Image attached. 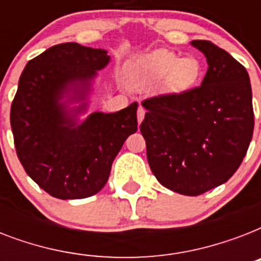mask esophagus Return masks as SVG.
Returning <instances> with one entry per match:
<instances>
[{
    "instance_id": "esophagus-1",
    "label": "esophagus",
    "mask_w": 261,
    "mask_h": 261,
    "mask_svg": "<svg viewBox=\"0 0 261 261\" xmlns=\"http://www.w3.org/2000/svg\"><path fill=\"white\" fill-rule=\"evenodd\" d=\"M145 112H146V111H145V108H143L142 106H139L138 107V111H137V118H138V123H139V124L142 123L143 118H145Z\"/></svg>"
}]
</instances>
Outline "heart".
Returning <instances> with one entry per match:
<instances>
[{"instance_id":"b5f03b06","label":"heart","mask_w":261,"mask_h":261,"mask_svg":"<svg viewBox=\"0 0 261 261\" xmlns=\"http://www.w3.org/2000/svg\"><path fill=\"white\" fill-rule=\"evenodd\" d=\"M131 83L137 88H150L163 83L167 93H186L202 79V63L194 57L182 58L176 53L159 50L135 58L128 69Z\"/></svg>"}]
</instances>
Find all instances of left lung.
<instances>
[{"instance_id": "obj_1", "label": "left lung", "mask_w": 261, "mask_h": 261, "mask_svg": "<svg viewBox=\"0 0 261 261\" xmlns=\"http://www.w3.org/2000/svg\"><path fill=\"white\" fill-rule=\"evenodd\" d=\"M207 59L200 87L143 100L147 163L168 190L196 196L226 182L247 154L255 115L247 69L208 40H192Z\"/></svg>"}]
</instances>
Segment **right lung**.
Wrapping results in <instances>:
<instances>
[{
	"mask_svg": "<svg viewBox=\"0 0 261 261\" xmlns=\"http://www.w3.org/2000/svg\"><path fill=\"white\" fill-rule=\"evenodd\" d=\"M108 62L106 50L62 43L31 59L20 75L10 108L16 153L27 174L54 198L97 194L124 141L138 128V102L79 122L92 81ZM71 102L82 104L70 109Z\"/></svg>",
	"mask_w": 261,
	"mask_h": 261,
	"instance_id": "add662e5",
	"label": "right lung"
}]
</instances>
